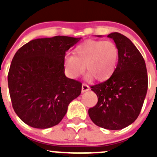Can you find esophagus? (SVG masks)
Here are the masks:
<instances>
[{"mask_svg": "<svg viewBox=\"0 0 157 157\" xmlns=\"http://www.w3.org/2000/svg\"><path fill=\"white\" fill-rule=\"evenodd\" d=\"M89 90H90L89 86H87L86 84H82V93L86 92V91H88Z\"/></svg>", "mask_w": 157, "mask_h": 157, "instance_id": "esophagus-1", "label": "esophagus"}]
</instances>
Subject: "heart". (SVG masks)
<instances>
[{"label":"heart","instance_id":"obj_1","mask_svg":"<svg viewBox=\"0 0 157 157\" xmlns=\"http://www.w3.org/2000/svg\"><path fill=\"white\" fill-rule=\"evenodd\" d=\"M119 49L112 41L87 40L75 49L74 56L64 58V67L70 78L78 77L85 70L89 72L88 79L94 77L98 81H106L116 69Z\"/></svg>","mask_w":157,"mask_h":157}]
</instances>
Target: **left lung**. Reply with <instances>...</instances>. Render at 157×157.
<instances>
[{"label":"left lung","instance_id":"obj_1","mask_svg":"<svg viewBox=\"0 0 157 157\" xmlns=\"http://www.w3.org/2000/svg\"><path fill=\"white\" fill-rule=\"evenodd\" d=\"M108 37L119 49L117 66L107 81L91 86L98 101L88 113L98 127L121 130L139 116L148 90V75L143 56L132 41L117 32Z\"/></svg>","mask_w":157,"mask_h":157}]
</instances>
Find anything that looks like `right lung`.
I'll use <instances>...</instances> for the list:
<instances>
[{
	"mask_svg": "<svg viewBox=\"0 0 157 157\" xmlns=\"http://www.w3.org/2000/svg\"><path fill=\"white\" fill-rule=\"evenodd\" d=\"M81 38H37L16 52L8 83L13 109L23 123L38 129L57 125L80 95L82 83L65 75L64 57Z\"/></svg>",
	"mask_w": 157,
	"mask_h": 157,
	"instance_id": "add662e5",
	"label": "right lung"
}]
</instances>
